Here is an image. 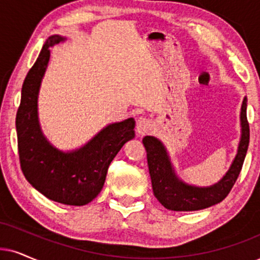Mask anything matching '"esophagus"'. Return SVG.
Wrapping results in <instances>:
<instances>
[{"label": "esophagus", "instance_id": "34e87169", "mask_svg": "<svg viewBox=\"0 0 260 260\" xmlns=\"http://www.w3.org/2000/svg\"><path fill=\"white\" fill-rule=\"evenodd\" d=\"M153 128L152 121L149 119H145V117H141V119L138 120L137 122V132L140 136H145L149 132H151Z\"/></svg>", "mask_w": 260, "mask_h": 260}]
</instances>
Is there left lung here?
<instances>
[{
    "instance_id": "left-lung-1",
    "label": "left lung",
    "mask_w": 260,
    "mask_h": 260,
    "mask_svg": "<svg viewBox=\"0 0 260 260\" xmlns=\"http://www.w3.org/2000/svg\"><path fill=\"white\" fill-rule=\"evenodd\" d=\"M246 109L247 98L245 97L240 113L241 139L238 153L225 175L210 187L192 186L180 180L160 140L150 136L144 138L143 144L147 153L153 194L164 208L172 211H196L221 203L229 194L241 172L249 144V126Z\"/></svg>"
}]
</instances>
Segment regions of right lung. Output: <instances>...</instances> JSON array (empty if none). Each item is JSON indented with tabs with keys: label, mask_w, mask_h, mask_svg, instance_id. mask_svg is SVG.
I'll list each match as a JSON object with an SVG mask.
<instances>
[{
	"label": "right lung",
	"mask_w": 260,
	"mask_h": 260,
	"mask_svg": "<svg viewBox=\"0 0 260 260\" xmlns=\"http://www.w3.org/2000/svg\"><path fill=\"white\" fill-rule=\"evenodd\" d=\"M64 39L54 35L43 45L22 84L15 126L19 158L26 180L48 199L81 206L100 194L111 160L136 136V121L131 117L108 124L87 144L70 152L60 151L49 143L39 126L38 92L50 58V48Z\"/></svg>",
	"instance_id": "obj_1"
}]
</instances>
